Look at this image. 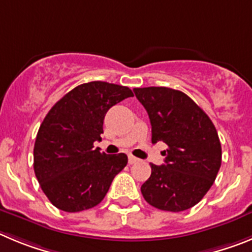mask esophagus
<instances>
[{"label": "esophagus", "mask_w": 252, "mask_h": 252, "mask_svg": "<svg viewBox=\"0 0 252 252\" xmlns=\"http://www.w3.org/2000/svg\"><path fill=\"white\" fill-rule=\"evenodd\" d=\"M128 162H129V164H135V163L139 162V159H138V158H135V157H133V156H129Z\"/></svg>", "instance_id": "34e87169"}]
</instances>
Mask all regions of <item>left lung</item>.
I'll return each instance as SVG.
<instances>
[{
    "mask_svg": "<svg viewBox=\"0 0 252 252\" xmlns=\"http://www.w3.org/2000/svg\"><path fill=\"white\" fill-rule=\"evenodd\" d=\"M152 126V143L163 142L164 164H151L140 187L153 207L188 210L203 198L221 167V143L214 123L188 95L164 87L135 88Z\"/></svg>",
    "mask_w": 252,
    "mask_h": 252,
    "instance_id": "1",
    "label": "left lung"
}]
</instances>
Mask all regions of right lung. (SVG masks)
I'll return each instance as SVG.
<instances>
[{
	"label": "right lung",
	"instance_id": "right-lung-1",
	"mask_svg": "<svg viewBox=\"0 0 252 252\" xmlns=\"http://www.w3.org/2000/svg\"><path fill=\"white\" fill-rule=\"evenodd\" d=\"M129 96L126 87L90 81L70 90L46 114L36 135L33 169L59 210L79 212L99 205L126 165V154L101 153L94 142L101 140L106 112Z\"/></svg>",
	"mask_w": 252,
	"mask_h": 252
}]
</instances>
